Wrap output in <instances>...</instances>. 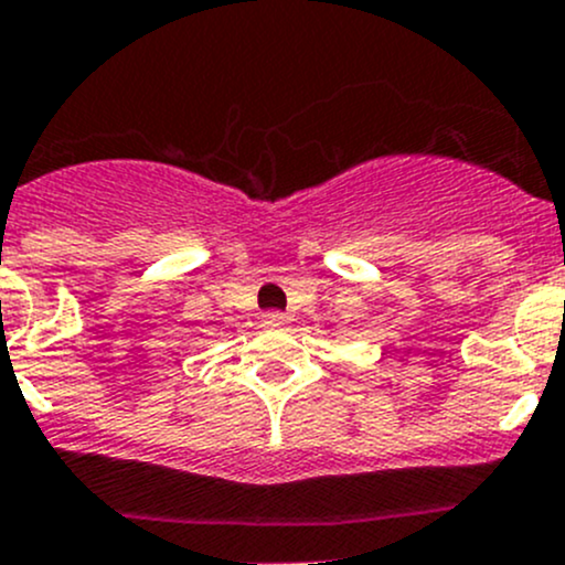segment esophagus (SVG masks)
<instances>
[{
  "mask_svg": "<svg viewBox=\"0 0 565 565\" xmlns=\"http://www.w3.org/2000/svg\"><path fill=\"white\" fill-rule=\"evenodd\" d=\"M262 322L267 328H281V324H287V315H281V311H267V315H262Z\"/></svg>",
  "mask_w": 565,
  "mask_h": 565,
  "instance_id": "obj_1",
  "label": "esophagus"
}]
</instances>
